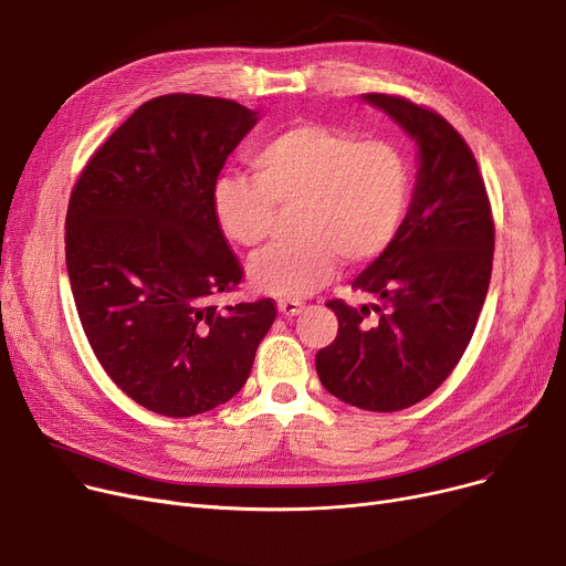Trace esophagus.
<instances>
[{
	"label": "esophagus",
	"instance_id": "34e87169",
	"mask_svg": "<svg viewBox=\"0 0 566 566\" xmlns=\"http://www.w3.org/2000/svg\"><path fill=\"white\" fill-rule=\"evenodd\" d=\"M304 308V304L300 300H279V311L285 315V317H294L300 315Z\"/></svg>",
	"mask_w": 566,
	"mask_h": 566
}]
</instances>
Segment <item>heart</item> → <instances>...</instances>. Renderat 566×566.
I'll return each instance as SVG.
<instances>
[{
    "label": "heart",
    "instance_id": "obj_1",
    "mask_svg": "<svg viewBox=\"0 0 566 566\" xmlns=\"http://www.w3.org/2000/svg\"><path fill=\"white\" fill-rule=\"evenodd\" d=\"M253 177L223 175L211 209L221 232L244 249L264 244L276 207H294L290 244L249 266L251 285L274 297H302L325 283L336 255L349 264L380 258L410 205V170L382 140H359L322 124L292 126L251 156Z\"/></svg>",
    "mask_w": 566,
    "mask_h": 566
}]
</instances>
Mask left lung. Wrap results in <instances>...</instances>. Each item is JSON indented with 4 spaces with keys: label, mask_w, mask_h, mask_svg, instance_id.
<instances>
[{
    "label": "left lung",
    "mask_w": 566,
    "mask_h": 566,
    "mask_svg": "<svg viewBox=\"0 0 566 566\" xmlns=\"http://www.w3.org/2000/svg\"><path fill=\"white\" fill-rule=\"evenodd\" d=\"M419 145L412 205L394 244L355 279L370 306L332 300L334 343L315 355L319 382L347 406L398 412L433 394L461 361L486 300L495 223L463 136L396 94H366Z\"/></svg>",
    "instance_id": "obj_1"
}]
</instances>
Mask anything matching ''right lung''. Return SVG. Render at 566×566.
Returning a JSON list of instances; mask_svg holds the SVG:
<instances>
[{
    "mask_svg": "<svg viewBox=\"0 0 566 566\" xmlns=\"http://www.w3.org/2000/svg\"><path fill=\"white\" fill-rule=\"evenodd\" d=\"M258 113L230 98L143 103L80 172L66 211V269L80 325L138 406L193 417L247 385L274 300L217 306L244 279L211 209L228 156Z\"/></svg>",
    "mask_w": 566,
    "mask_h": 566,
    "instance_id": "add662e5",
    "label": "right lung"
}]
</instances>
